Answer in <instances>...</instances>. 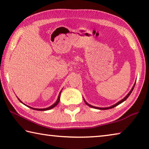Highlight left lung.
Listing matches in <instances>:
<instances>
[{
  "instance_id": "1",
  "label": "left lung",
  "mask_w": 149,
  "mask_h": 149,
  "mask_svg": "<svg viewBox=\"0 0 149 149\" xmlns=\"http://www.w3.org/2000/svg\"><path fill=\"white\" fill-rule=\"evenodd\" d=\"M135 84H134V86H133L132 89H131V91H130V92H129V94H128L127 95V96H126L125 97H124L123 99H122V100H121V101H119V102H118V103H117V104H114L113 106H110V107H109V108H97V107H94V106H91V105H90V104H88L87 102H85V101H84V102H85V103H86V104L88 105V106H90V107H91V108H96V109H111V108H114V107H116V106H118V105L120 104L121 103H122L123 102H124V101H125V100H126L127 98V97H128L129 96H130V95L131 94V92H132L133 90V88H134V87H135Z\"/></svg>"
}]
</instances>
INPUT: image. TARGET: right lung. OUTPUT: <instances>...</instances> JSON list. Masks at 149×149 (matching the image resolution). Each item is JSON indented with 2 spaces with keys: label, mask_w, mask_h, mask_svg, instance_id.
<instances>
[{
  "label": "right lung",
  "mask_w": 149,
  "mask_h": 149,
  "mask_svg": "<svg viewBox=\"0 0 149 149\" xmlns=\"http://www.w3.org/2000/svg\"><path fill=\"white\" fill-rule=\"evenodd\" d=\"M60 96H61V92H60L59 95H58V97L57 100L56 101V102H55V103L54 104H53L52 106H51L50 107H49V108H43V109H37V108H31V107H30V106H28V107H29V108H31V109H35V110H38V111H45V110H49V109H52V108H54V107H55V106H57V105L58 104V102H59V100H60ZM18 100H19V99H18ZM19 101H20V100H19ZM20 102H22L20 101Z\"/></svg>",
  "instance_id": "1"
}]
</instances>
